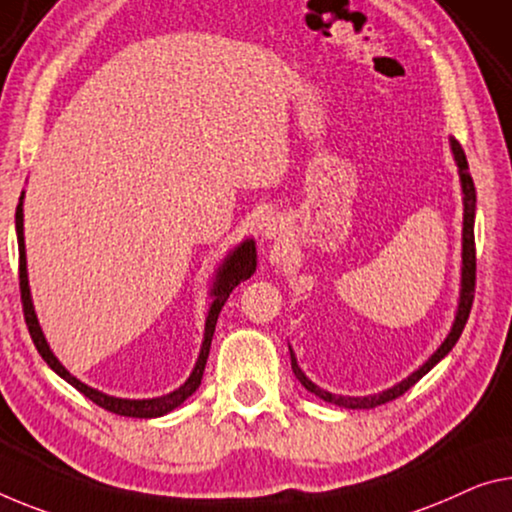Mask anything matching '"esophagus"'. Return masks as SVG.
I'll return each mask as SVG.
<instances>
[{
    "instance_id": "1",
    "label": "esophagus",
    "mask_w": 512,
    "mask_h": 512,
    "mask_svg": "<svg viewBox=\"0 0 512 512\" xmlns=\"http://www.w3.org/2000/svg\"><path fill=\"white\" fill-rule=\"evenodd\" d=\"M283 235V224L281 219H270L263 229V240H279Z\"/></svg>"
}]
</instances>
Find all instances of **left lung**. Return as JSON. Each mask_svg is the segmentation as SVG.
Segmentation results:
<instances>
[{"label":"left lung","instance_id":"8db88e82","mask_svg":"<svg viewBox=\"0 0 512 512\" xmlns=\"http://www.w3.org/2000/svg\"><path fill=\"white\" fill-rule=\"evenodd\" d=\"M448 144H451V153L453 160L458 164V176H460V187H462V267H460V297H458V311H455L451 332L446 334L442 345L432 352L428 361L423 366L416 368L412 375H407L405 380H400L393 387L384 389L380 393H371V396H338V393H332L327 389H320L318 384H313L309 377L304 375V371L297 364V357L293 348L288 345L290 350V366H293V373L297 380L302 382V387L306 391H311L313 396H318L325 400V403H332L338 407H345V410H371V407L384 405L389 400L403 396V393L414 387L416 382L426 375L432 366H437L448 352L453 350V345L458 343V338L462 334V329L467 325L469 311H471V302H474V286H476V249H474V219H476V187L474 180H471L469 174V164H467V155L462 151V146L455 141L453 137H448Z\"/></svg>","mask_w":512,"mask_h":512}]
</instances>
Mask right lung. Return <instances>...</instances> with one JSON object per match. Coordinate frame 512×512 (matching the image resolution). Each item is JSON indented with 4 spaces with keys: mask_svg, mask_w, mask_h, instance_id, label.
Returning a JSON list of instances; mask_svg holds the SVG:
<instances>
[{
    "mask_svg": "<svg viewBox=\"0 0 512 512\" xmlns=\"http://www.w3.org/2000/svg\"><path fill=\"white\" fill-rule=\"evenodd\" d=\"M22 203H25V192L20 194L18 210H15V233H18V249H20V293H22V306H25V320H27L31 341H34L36 350L41 352V357L47 361V366H50L59 377H64L68 384H73L77 391L84 393L86 398L114 414L132 416V419H157V416L174 412L176 407L183 405L185 400L190 398L196 389H199L203 371H206V361L210 355L212 334H215V325H217L219 311H222L224 302L229 300L233 288L238 286L240 281L249 279L251 274L256 272V242H254V238H247V240H242L240 245H235L215 270V277H212L210 293H208L210 306H208V316H206V329H203L201 350H199V357H196V364L192 368L190 377H187V380L180 384L178 389H174L171 393H164V396H157V398H116V396H109V393H105V391L93 389V387H89V384H84L82 380H77L75 375H70L66 371V366L61 364V361L54 357V352L50 350V343H47L43 329H41V325H38L34 300H31L29 274H27V249H25V208H22Z\"/></svg>",
    "mask_w": 512,
    "mask_h": 512,
    "instance_id": "1",
    "label": "right lung"
}]
</instances>
